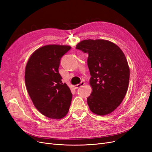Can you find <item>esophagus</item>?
I'll list each match as a JSON object with an SVG mask.
<instances>
[{
  "label": "esophagus",
  "mask_w": 152,
  "mask_h": 152,
  "mask_svg": "<svg viewBox=\"0 0 152 152\" xmlns=\"http://www.w3.org/2000/svg\"><path fill=\"white\" fill-rule=\"evenodd\" d=\"M84 84H85V83L84 82H81L79 84H77V85L75 86V87L76 89H78V88H79V87H81L83 86Z\"/></svg>",
  "instance_id": "1"
}]
</instances>
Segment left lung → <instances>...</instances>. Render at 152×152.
I'll return each instance as SVG.
<instances>
[{
	"label": "left lung",
	"mask_w": 152,
	"mask_h": 152,
	"mask_svg": "<svg viewBox=\"0 0 152 152\" xmlns=\"http://www.w3.org/2000/svg\"><path fill=\"white\" fill-rule=\"evenodd\" d=\"M88 54L90 84L93 92L87 99L91 112L99 115L112 112L126 94L130 72L127 61L116 44L106 40H85L76 46Z\"/></svg>",
	"instance_id": "obj_1"
}]
</instances>
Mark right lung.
Masks as SVG:
<instances>
[{
  "mask_svg": "<svg viewBox=\"0 0 152 152\" xmlns=\"http://www.w3.org/2000/svg\"><path fill=\"white\" fill-rule=\"evenodd\" d=\"M70 49L68 45H45L31 54L26 66L30 97L36 108L50 118L65 117L71 104L72 94L58 70L61 58Z\"/></svg>",
  "mask_w": 152,
  "mask_h": 152,
  "instance_id": "obj_1",
  "label": "right lung"
}]
</instances>
